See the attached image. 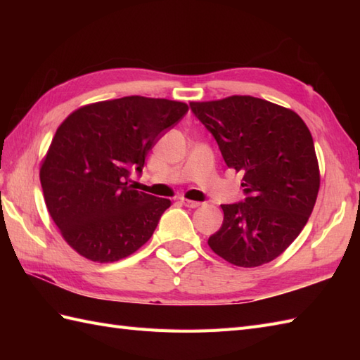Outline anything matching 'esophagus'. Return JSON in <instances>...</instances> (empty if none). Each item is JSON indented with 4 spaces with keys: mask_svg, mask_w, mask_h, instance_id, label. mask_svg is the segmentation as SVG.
<instances>
[{
    "mask_svg": "<svg viewBox=\"0 0 360 360\" xmlns=\"http://www.w3.org/2000/svg\"><path fill=\"white\" fill-rule=\"evenodd\" d=\"M181 202L184 204L186 207H188V209H196V207H200V205H201V202H198V201H192V200H184V198H182Z\"/></svg>",
    "mask_w": 360,
    "mask_h": 360,
    "instance_id": "obj_1",
    "label": "esophagus"
}]
</instances>
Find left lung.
Instances as JSON below:
<instances>
[{
	"mask_svg": "<svg viewBox=\"0 0 360 360\" xmlns=\"http://www.w3.org/2000/svg\"><path fill=\"white\" fill-rule=\"evenodd\" d=\"M229 168L243 173L244 201L223 204L224 221L209 246L226 262L257 267L292 243L317 200L314 142L297 112L263 98L232 96L192 102Z\"/></svg>",
	"mask_w": 360,
	"mask_h": 360,
	"instance_id": "obj_1",
	"label": "left lung"
}]
</instances>
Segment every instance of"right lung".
Instances as JSON below:
<instances>
[{"label":"right lung","instance_id":"add662e5","mask_svg":"<svg viewBox=\"0 0 360 360\" xmlns=\"http://www.w3.org/2000/svg\"><path fill=\"white\" fill-rule=\"evenodd\" d=\"M188 106L129 96L82 106L58 127L40 181L65 241L91 262L112 263L142 248L170 200L129 184L148 151Z\"/></svg>","mask_w":360,"mask_h":360}]
</instances>
